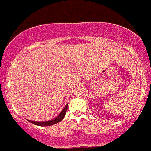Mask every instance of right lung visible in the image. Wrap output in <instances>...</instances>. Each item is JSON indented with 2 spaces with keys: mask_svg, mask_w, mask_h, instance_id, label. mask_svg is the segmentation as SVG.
<instances>
[{
  "mask_svg": "<svg viewBox=\"0 0 151 151\" xmlns=\"http://www.w3.org/2000/svg\"><path fill=\"white\" fill-rule=\"evenodd\" d=\"M67 108H68V104L66 105V106L64 107V109L61 111V113L59 114V115L56 117V118L53 119L52 120H49V121H45V122H35V121H30L29 120V122L31 123L37 125V126H40V127H46V126H51V125L55 124L58 123L64 118L65 115H66V111H67Z\"/></svg>",
  "mask_w": 151,
  "mask_h": 151,
  "instance_id": "obj_1",
  "label": "right lung"
}]
</instances>
